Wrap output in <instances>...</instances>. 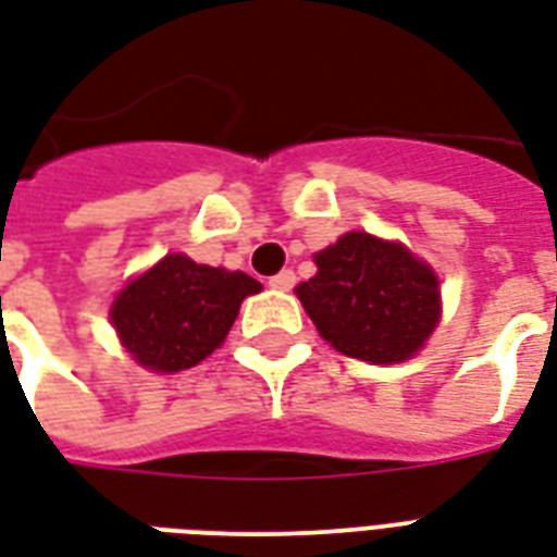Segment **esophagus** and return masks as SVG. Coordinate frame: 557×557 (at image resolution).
Listing matches in <instances>:
<instances>
[{
    "mask_svg": "<svg viewBox=\"0 0 557 557\" xmlns=\"http://www.w3.org/2000/svg\"><path fill=\"white\" fill-rule=\"evenodd\" d=\"M269 286L280 288V292H288V288L295 286V271H292V269L280 271V274H274V277L269 280Z\"/></svg>",
    "mask_w": 557,
    "mask_h": 557,
    "instance_id": "obj_1",
    "label": "esophagus"
}]
</instances>
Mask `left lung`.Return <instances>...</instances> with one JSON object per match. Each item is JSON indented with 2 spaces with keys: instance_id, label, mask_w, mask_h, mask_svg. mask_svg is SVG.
Here are the masks:
<instances>
[{
  "instance_id": "8db88e82",
  "label": "left lung",
  "mask_w": 557,
  "mask_h": 557,
  "mask_svg": "<svg viewBox=\"0 0 557 557\" xmlns=\"http://www.w3.org/2000/svg\"><path fill=\"white\" fill-rule=\"evenodd\" d=\"M318 274L295 288L318 333L362 362H403L438 324V280L426 262L371 233L315 253Z\"/></svg>"
}]
</instances>
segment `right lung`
I'll return each instance as SVG.
<instances>
[{
	"label": "right lung",
	"mask_w": 557,
	"mask_h": 557,
	"mask_svg": "<svg viewBox=\"0 0 557 557\" xmlns=\"http://www.w3.org/2000/svg\"><path fill=\"white\" fill-rule=\"evenodd\" d=\"M260 288L242 271L198 265L184 253H169L122 288L110 318L139 364L175 373L222 345L242 300Z\"/></svg>",
	"instance_id": "right-lung-1"
}]
</instances>
